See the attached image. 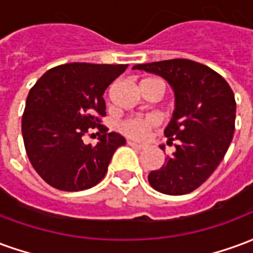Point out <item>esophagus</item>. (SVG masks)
Here are the masks:
<instances>
[{
    "label": "esophagus",
    "mask_w": 253,
    "mask_h": 253,
    "mask_svg": "<svg viewBox=\"0 0 253 253\" xmlns=\"http://www.w3.org/2000/svg\"><path fill=\"white\" fill-rule=\"evenodd\" d=\"M127 145H128V146H131V148H137V149H143V148H145L142 143L132 142V141H128V142H127Z\"/></svg>",
    "instance_id": "obj_1"
}]
</instances>
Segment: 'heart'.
Wrapping results in <instances>:
<instances>
[{
	"label": "heart",
	"instance_id": "1",
	"mask_svg": "<svg viewBox=\"0 0 253 253\" xmlns=\"http://www.w3.org/2000/svg\"><path fill=\"white\" fill-rule=\"evenodd\" d=\"M149 83H159L163 86V90H164L163 83H160L157 80H152V78L142 80L139 83V86ZM154 126H156V121H154L153 118H150V116H148V118H131V119H126L122 123L121 130L122 132L126 134L127 137L134 138V139H143Z\"/></svg>",
	"mask_w": 253,
	"mask_h": 253
}]
</instances>
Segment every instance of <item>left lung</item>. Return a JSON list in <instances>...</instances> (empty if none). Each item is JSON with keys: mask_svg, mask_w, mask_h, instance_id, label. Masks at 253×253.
Listing matches in <instances>:
<instances>
[{"mask_svg": "<svg viewBox=\"0 0 253 253\" xmlns=\"http://www.w3.org/2000/svg\"><path fill=\"white\" fill-rule=\"evenodd\" d=\"M132 69L163 77L175 92V111L164 134L168 143L176 141V150L149 173V183L167 195L190 194L211 176L228 152L236 119L233 90L217 72L190 59Z\"/></svg>", "mask_w": 253, "mask_h": 253, "instance_id": "1", "label": "left lung"}]
</instances>
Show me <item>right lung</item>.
I'll return each instance as SVG.
<instances>
[{
	"label": "right lung",
	"instance_id": "add662e5",
	"mask_svg": "<svg viewBox=\"0 0 253 253\" xmlns=\"http://www.w3.org/2000/svg\"><path fill=\"white\" fill-rule=\"evenodd\" d=\"M127 65L66 63L47 70L31 88L21 119L27 156L47 184L83 191L103 180L126 139L100 125L105 115L104 90ZM89 128L102 135L94 147L82 137Z\"/></svg>",
	"mask_w": 253,
	"mask_h": 253
}]
</instances>
